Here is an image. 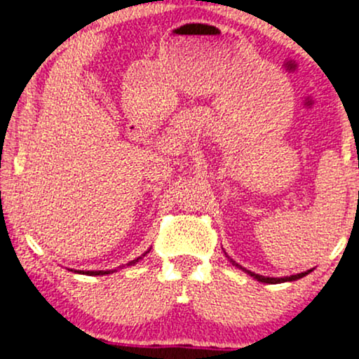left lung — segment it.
<instances>
[{"label": "left lung", "instance_id": "obj_1", "mask_svg": "<svg viewBox=\"0 0 359 359\" xmlns=\"http://www.w3.org/2000/svg\"><path fill=\"white\" fill-rule=\"evenodd\" d=\"M231 263H233V265H236V266H238V269H241L243 271H246V273H248V275H251V277H253V278H257V280H258V282H263V283H283V282H294V280H299V278L306 277V275H309V273H311V271H312V270H307V271H304V273H297V275H290V277L273 278V277H263V275L253 273V271H250V270L243 269V266H240V265H238V263H234V262H233V259H231Z\"/></svg>", "mask_w": 359, "mask_h": 359}]
</instances>
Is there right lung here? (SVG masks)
<instances>
[{
    "label": "right lung",
    "instance_id": "1",
    "mask_svg": "<svg viewBox=\"0 0 359 359\" xmlns=\"http://www.w3.org/2000/svg\"><path fill=\"white\" fill-rule=\"evenodd\" d=\"M147 253H148V251H147ZM145 253V255H147ZM145 255H142V257H145ZM142 257H140V258H137V259H133V262H130V263H128V265H135V263H137L138 262V259H142ZM79 273H86V275H93V277H94V275H108V273H111V271L109 270H96V271H79Z\"/></svg>",
    "mask_w": 359,
    "mask_h": 359
}]
</instances>
